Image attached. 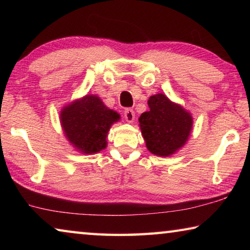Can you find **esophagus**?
Returning a JSON list of instances; mask_svg holds the SVG:
<instances>
[{
	"mask_svg": "<svg viewBox=\"0 0 250 250\" xmlns=\"http://www.w3.org/2000/svg\"><path fill=\"white\" fill-rule=\"evenodd\" d=\"M124 115H125V119L126 122H130V124L131 122H133L134 118H135V113L133 111V109H130V108L125 109Z\"/></svg>",
	"mask_w": 250,
	"mask_h": 250,
	"instance_id": "esophagus-1",
	"label": "esophagus"
}]
</instances>
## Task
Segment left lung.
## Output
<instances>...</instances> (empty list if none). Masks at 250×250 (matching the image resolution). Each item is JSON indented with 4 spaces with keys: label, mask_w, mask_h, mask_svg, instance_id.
I'll list each match as a JSON object with an SVG mask.
<instances>
[{
    "label": "left lung",
    "mask_w": 250,
    "mask_h": 250,
    "mask_svg": "<svg viewBox=\"0 0 250 250\" xmlns=\"http://www.w3.org/2000/svg\"><path fill=\"white\" fill-rule=\"evenodd\" d=\"M147 104L150 110L139 118L147 150L159 156L174 154L185 145L191 133V113L163 94L151 96Z\"/></svg>",
    "instance_id": "obj_1"
}]
</instances>
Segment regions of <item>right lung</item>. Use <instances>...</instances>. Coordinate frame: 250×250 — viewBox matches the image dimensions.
<instances>
[{
    "mask_svg": "<svg viewBox=\"0 0 250 250\" xmlns=\"http://www.w3.org/2000/svg\"><path fill=\"white\" fill-rule=\"evenodd\" d=\"M119 119V113L105 107L96 95L75 100L61 111V124L66 138L75 149L84 154L105 149L110 126Z\"/></svg>",
    "mask_w": 250,
    "mask_h": 250,
    "instance_id": "right-lung-1",
    "label": "right lung"
}]
</instances>
